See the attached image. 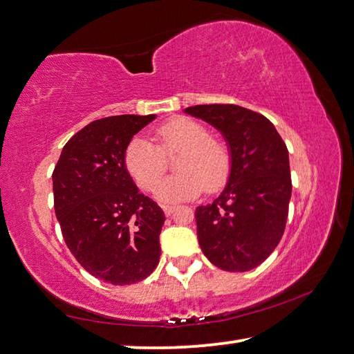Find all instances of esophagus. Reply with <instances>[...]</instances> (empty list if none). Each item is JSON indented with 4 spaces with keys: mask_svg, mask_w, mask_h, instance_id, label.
Segmentation results:
<instances>
[{
    "mask_svg": "<svg viewBox=\"0 0 354 354\" xmlns=\"http://www.w3.org/2000/svg\"><path fill=\"white\" fill-rule=\"evenodd\" d=\"M161 208H163V212H165L166 216H171L174 213V209H176V207H174V205H163Z\"/></svg>",
    "mask_w": 354,
    "mask_h": 354,
    "instance_id": "obj_1",
    "label": "esophagus"
}]
</instances>
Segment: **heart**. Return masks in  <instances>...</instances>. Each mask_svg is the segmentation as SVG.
Masks as SVG:
<instances>
[{
    "label": "heart",
    "mask_w": 354,
    "mask_h": 354,
    "mask_svg": "<svg viewBox=\"0 0 354 354\" xmlns=\"http://www.w3.org/2000/svg\"><path fill=\"white\" fill-rule=\"evenodd\" d=\"M158 146L142 136L129 141L124 166L138 187L151 191L165 169V155L181 152L177 176L168 178L155 188L161 202L194 199L207 189L216 193L227 185L232 174V151L225 141L214 138L209 129L193 118L177 116L155 129Z\"/></svg>",
    "instance_id": "1"
}]
</instances>
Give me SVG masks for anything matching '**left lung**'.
<instances>
[{
	"mask_svg": "<svg viewBox=\"0 0 354 354\" xmlns=\"http://www.w3.org/2000/svg\"><path fill=\"white\" fill-rule=\"evenodd\" d=\"M185 111L218 129L233 158L221 196L196 208L203 255L227 272L255 269L275 250L286 227L292 193L288 147L268 118L239 105H194Z\"/></svg>",
	"mask_w": 354,
	"mask_h": 354,
	"instance_id": "left-lung-1",
	"label": "left lung"
}]
</instances>
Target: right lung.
Here are the masks:
<instances>
[{"mask_svg":"<svg viewBox=\"0 0 354 354\" xmlns=\"http://www.w3.org/2000/svg\"><path fill=\"white\" fill-rule=\"evenodd\" d=\"M155 115L96 120L62 149L53 172L54 209L68 249L105 283L145 280L160 261L165 213L141 194L124 166V151Z\"/></svg>","mask_w":354,"mask_h":354,"instance_id":"add662e5","label":"right lung"}]
</instances>
